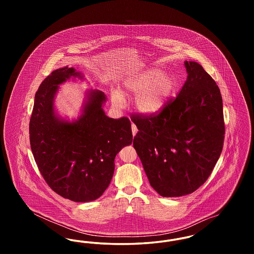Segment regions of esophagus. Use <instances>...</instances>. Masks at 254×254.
Masks as SVG:
<instances>
[{
  "instance_id": "34e87169",
  "label": "esophagus",
  "mask_w": 254,
  "mask_h": 254,
  "mask_svg": "<svg viewBox=\"0 0 254 254\" xmlns=\"http://www.w3.org/2000/svg\"><path fill=\"white\" fill-rule=\"evenodd\" d=\"M131 130H132L133 136H135V135H136V133L138 131V129H137V127H136V126H135L134 124L131 125Z\"/></svg>"
}]
</instances>
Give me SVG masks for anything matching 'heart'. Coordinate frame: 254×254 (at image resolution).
<instances>
[{
  "label": "heart",
  "instance_id": "1",
  "mask_svg": "<svg viewBox=\"0 0 254 254\" xmlns=\"http://www.w3.org/2000/svg\"><path fill=\"white\" fill-rule=\"evenodd\" d=\"M179 85L175 74L151 66L125 79L120 91L111 90L110 101L114 108L122 109L126 103L124 96H135V109L145 116H154L166 108Z\"/></svg>",
  "mask_w": 254,
  "mask_h": 254
}]
</instances>
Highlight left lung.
Listing matches in <instances>:
<instances>
[{"label":"left lung","mask_w":254,"mask_h":254,"mask_svg":"<svg viewBox=\"0 0 254 254\" xmlns=\"http://www.w3.org/2000/svg\"><path fill=\"white\" fill-rule=\"evenodd\" d=\"M187 81L156 116H136L133 146L150 186L163 197L192 193L208 178L221 155L223 100L214 80L193 61L184 63Z\"/></svg>","instance_id":"8db88e82"}]
</instances>
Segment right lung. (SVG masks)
Here are the masks:
<instances>
[{
    "label": "right lung",
    "mask_w": 254,
    "mask_h": 254,
    "mask_svg": "<svg viewBox=\"0 0 254 254\" xmlns=\"http://www.w3.org/2000/svg\"><path fill=\"white\" fill-rule=\"evenodd\" d=\"M69 80L85 81L73 67L52 71L39 86L29 122L30 146L38 169L52 190L73 202L98 199L108 189L114 173V159L131 145L130 121L109 118L104 105L107 96L87 89L80 115L62 117L55 98Z\"/></svg>",
    "instance_id": "right-lung-1"
}]
</instances>
